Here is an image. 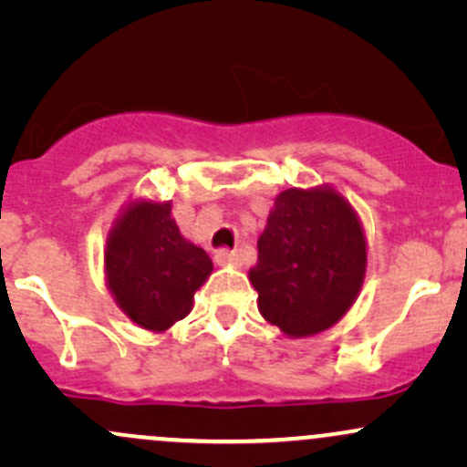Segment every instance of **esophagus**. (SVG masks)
<instances>
[{
  "label": "esophagus",
  "instance_id": "34e87169",
  "mask_svg": "<svg viewBox=\"0 0 467 467\" xmlns=\"http://www.w3.org/2000/svg\"><path fill=\"white\" fill-rule=\"evenodd\" d=\"M215 264L217 265H239L241 259H239L237 252H233V250H217Z\"/></svg>",
  "mask_w": 467,
  "mask_h": 467
}]
</instances>
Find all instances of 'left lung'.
I'll return each instance as SVG.
<instances>
[{
  "label": "left lung",
  "mask_w": 467,
  "mask_h": 467,
  "mask_svg": "<svg viewBox=\"0 0 467 467\" xmlns=\"http://www.w3.org/2000/svg\"><path fill=\"white\" fill-rule=\"evenodd\" d=\"M256 248L248 276L259 312L289 337L334 327L360 294L367 239L351 203L331 186L283 191Z\"/></svg>",
  "instance_id": "1"
}]
</instances>
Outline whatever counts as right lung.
I'll list each match as a JSON object with an SVG mask.
<instances>
[{
  "instance_id": "right-lung-1",
  "label": "right lung",
  "mask_w": 467,
  "mask_h": 467,
  "mask_svg": "<svg viewBox=\"0 0 467 467\" xmlns=\"http://www.w3.org/2000/svg\"><path fill=\"white\" fill-rule=\"evenodd\" d=\"M211 272V256L182 237L171 202H131L107 234V287L142 329L160 334L186 318Z\"/></svg>"
}]
</instances>
